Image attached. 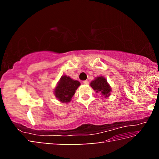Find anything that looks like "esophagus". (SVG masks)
I'll list each match as a JSON object with an SVG mask.
<instances>
[{
    "label": "esophagus",
    "instance_id": "esophagus-1",
    "mask_svg": "<svg viewBox=\"0 0 159 159\" xmlns=\"http://www.w3.org/2000/svg\"><path fill=\"white\" fill-rule=\"evenodd\" d=\"M83 84H85V85H88V83H89V81H88V80H83Z\"/></svg>",
    "mask_w": 159,
    "mask_h": 159
}]
</instances>
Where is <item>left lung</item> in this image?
<instances>
[{
    "mask_svg": "<svg viewBox=\"0 0 159 159\" xmlns=\"http://www.w3.org/2000/svg\"><path fill=\"white\" fill-rule=\"evenodd\" d=\"M90 85L94 90H95L97 93H101L102 95L104 96V98L109 97L111 88L104 77H97L95 80H92Z\"/></svg>",
    "mask_w": 159,
    "mask_h": 159,
    "instance_id": "obj_1",
    "label": "left lung"
}]
</instances>
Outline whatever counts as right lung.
<instances>
[{
    "instance_id": "obj_1",
    "label": "right lung",
    "mask_w": 159,
    "mask_h": 159,
    "mask_svg": "<svg viewBox=\"0 0 159 159\" xmlns=\"http://www.w3.org/2000/svg\"><path fill=\"white\" fill-rule=\"evenodd\" d=\"M80 85V82L71 79L66 75L61 77L60 81L55 88L54 94L59 101L63 103H68L71 100L72 97Z\"/></svg>"
}]
</instances>
